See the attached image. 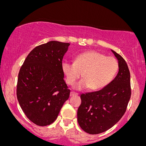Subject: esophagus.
Segmentation results:
<instances>
[{"label": "esophagus", "instance_id": "1", "mask_svg": "<svg viewBox=\"0 0 146 146\" xmlns=\"http://www.w3.org/2000/svg\"><path fill=\"white\" fill-rule=\"evenodd\" d=\"M78 95V93H75V92H73V91L71 92V96H75V95Z\"/></svg>", "mask_w": 146, "mask_h": 146}]
</instances>
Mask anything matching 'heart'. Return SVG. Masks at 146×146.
Listing matches in <instances>:
<instances>
[{"instance_id": "obj_1", "label": "heart", "mask_w": 146, "mask_h": 146, "mask_svg": "<svg viewBox=\"0 0 146 146\" xmlns=\"http://www.w3.org/2000/svg\"><path fill=\"white\" fill-rule=\"evenodd\" d=\"M62 69L68 84L73 85L82 74V79L75 86L77 90L90 88L100 90L114 80L119 70L118 61L100 52L90 51L76 57L75 63L64 61Z\"/></svg>"}]
</instances>
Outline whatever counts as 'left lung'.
I'll list each match as a JSON object with an SVG mask.
<instances>
[{"instance_id": "obj_1", "label": "left lung", "mask_w": 146, "mask_h": 146, "mask_svg": "<svg viewBox=\"0 0 146 146\" xmlns=\"http://www.w3.org/2000/svg\"><path fill=\"white\" fill-rule=\"evenodd\" d=\"M111 51L118 60L117 76L105 88L80 96L78 121L84 131L90 135L102 133L116 124L124 115L131 96L130 74L126 62Z\"/></svg>"}]
</instances>
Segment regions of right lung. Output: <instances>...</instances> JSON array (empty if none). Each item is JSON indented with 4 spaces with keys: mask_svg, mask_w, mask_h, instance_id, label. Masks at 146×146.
I'll list each match as a JSON object with an SVG mask.
<instances>
[{
    "mask_svg": "<svg viewBox=\"0 0 146 146\" xmlns=\"http://www.w3.org/2000/svg\"><path fill=\"white\" fill-rule=\"evenodd\" d=\"M69 43L50 41L29 53L18 73L17 98L27 118L35 124H51L70 95L64 80L62 59Z\"/></svg>",
    "mask_w": 146,
    "mask_h": 146,
    "instance_id": "obj_1",
    "label": "right lung"
}]
</instances>
